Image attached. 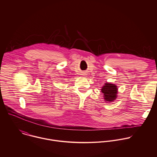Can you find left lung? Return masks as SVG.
Masks as SVG:
<instances>
[{
	"label": "left lung",
	"instance_id": "8db88e82",
	"mask_svg": "<svg viewBox=\"0 0 157 157\" xmlns=\"http://www.w3.org/2000/svg\"><path fill=\"white\" fill-rule=\"evenodd\" d=\"M117 86L111 83H105L104 86L101 89L102 93L104 94L105 101L113 102L116 100L117 94Z\"/></svg>",
	"mask_w": 157,
	"mask_h": 157
}]
</instances>
